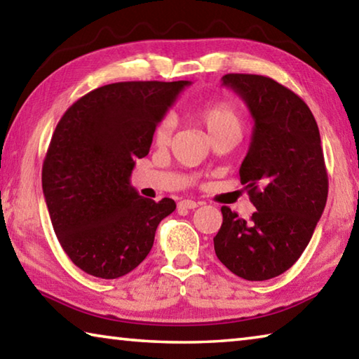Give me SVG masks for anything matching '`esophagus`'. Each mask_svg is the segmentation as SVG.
<instances>
[{"label":"esophagus","mask_w":359,"mask_h":359,"mask_svg":"<svg viewBox=\"0 0 359 359\" xmlns=\"http://www.w3.org/2000/svg\"><path fill=\"white\" fill-rule=\"evenodd\" d=\"M177 205H179V209H196L199 203L191 201V199H182Z\"/></svg>","instance_id":"esophagus-1"}]
</instances>
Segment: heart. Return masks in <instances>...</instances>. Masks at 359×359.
Listing matches in <instances>:
<instances>
[{"label":"heart","mask_w":359,"mask_h":359,"mask_svg":"<svg viewBox=\"0 0 359 359\" xmlns=\"http://www.w3.org/2000/svg\"><path fill=\"white\" fill-rule=\"evenodd\" d=\"M199 120L203 121L210 137L223 135L228 131L241 133L242 115L239 109L229 101H212L209 104L199 109ZM174 130V120L171 115H166L158 121L154 130V139L156 144H166Z\"/></svg>","instance_id":"obj_1"}]
</instances>
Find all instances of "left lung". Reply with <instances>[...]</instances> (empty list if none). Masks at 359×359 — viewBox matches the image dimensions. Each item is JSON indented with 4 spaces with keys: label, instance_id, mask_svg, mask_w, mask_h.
Returning a JSON list of instances; mask_svg holds the SVG:
<instances>
[{
    "label": "left lung",
    "instance_id": "1",
    "mask_svg": "<svg viewBox=\"0 0 359 359\" xmlns=\"http://www.w3.org/2000/svg\"><path fill=\"white\" fill-rule=\"evenodd\" d=\"M222 81L255 120L239 174L257 212L245 222L222 208L215 253L238 277L269 280L296 263L325 210L327 172L318 125L306 102L274 79L226 74Z\"/></svg>",
    "mask_w": 359,
    "mask_h": 359
}]
</instances>
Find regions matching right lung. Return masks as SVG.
I'll return each instance as SVG.
<instances>
[{
	"instance_id": "add662e5",
	"label": "right lung",
	"mask_w": 359,
	"mask_h": 359,
	"mask_svg": "<svg viewBox=\"0 0 359 359\" xmlns=\"http://www.w3.org/2000/svg\"><path fill=\"white\" fill-rule=\"evenodd\" d=\"M187 85L109 83L79 98L60 118L42 165V191L60 245L87 274H128L151 250L158 224L175 210L169 198L139 196L130 175Z\"/></svg>"
}]
</instances>
